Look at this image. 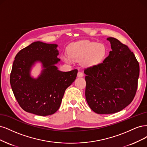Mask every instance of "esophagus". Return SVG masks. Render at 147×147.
<instances>
[{"label":"esophagus","mask_w":147,"mask_h":147,"mask_svg":"<svg viewBox=\"0 0 147 147\" xmlns=\"http://www.w3.org/2000/svg\"><path fill=\"white\" fill-rule=\"evenodd\" d=\"M83 76H84V74H83L82 72L79 71V72L78 73V78H82V77H83Z\"/></svg>","instance_id":"obj_1"}]
</instances>
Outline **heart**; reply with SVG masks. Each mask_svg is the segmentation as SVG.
<instances>
[{
    "instance_id": "obj_1",
    "label": "heart",
    "mask_w": 147,
    "mask_h": 147,
    "mask_svg": "<svg viewBox=\"0 0 147 147\" xmlns=\"http://www.w3.org/2000/svg\"><path fill=\"white\" fill-rule=\"evenodd\" d=\"M68 53L62 55L65 62L71 63L73 61H80L84 67L89 68L102 62L106 55L107 49L103 44L84 41L73 44L69 48Z\"/></svg>"
}]
</instances>
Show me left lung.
<instances>
[{"label":"left lung","instance_id":"obj_1","mask_svg":"<svg viewBox=\"0 0 147 147\" xmlns=\"http://www.w3.org/2000/svg\"><path fill=\"white\" fill-rule=\"evenodd\" d=\"M112 51L103 62L84 70L86 98L91 109L110 114L123 109L133 100L139 76V64L127 46L115 38H107Z\"/></svg>","mask_w":147,"mask_h":147}]
</instances>
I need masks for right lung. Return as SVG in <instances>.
I'll list each match as a JSON object with an SVG mask.
<instances>
[{
  "label": "right lung",
  "instance_id": "obj_1",
  "mask_svg": "<svg viewBox=\"0 0 147 147\" xmlns=\"http://www.w3.org/2000/svg\"><path fill=\"white\" fill-rule=\"evenodd\" d=\"M56 44L35 41L16 54L10 74V84L23 110L34 114L52 115L60 106L65 92L76 78L78 70L63 72L55 65L60 61ZM37 63L42 70L35 78L32 67Z\"/></svg>",
  "mask_w": 147,
  "mask_h": 147
}]
</instances>
